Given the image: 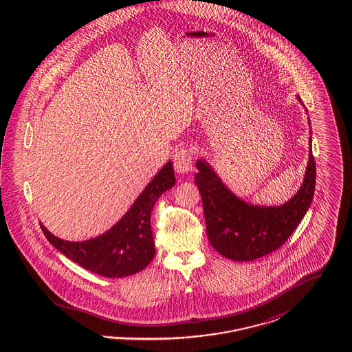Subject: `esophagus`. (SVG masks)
Listing matches in <instances>:
<instances>
[{
	"label": "esophagus",
	"instance_id": "esophagus-1",
	"mask_svg": "<svg viewBox=\"0 0 352 352\" xmlns=\"http://www.w3.org/2000/svg\"><path fill=\"white\" fill-rule=\"evenodd\" d=\"M192 158L194 151L190 148H182L174 154V168L178 174H188L192 171Z\"/></svg>",
	"mask_w": 352,
	"mask_h": 352
}]
</instances>
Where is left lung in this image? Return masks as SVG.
<instances>
[{
	"instance_id": "1",
	"label": "left lung",
	"mask_w": 352,
	"mask_h": 352,
	"mask_svg": "<svg viewBox=\"0 0 352 352\" xmlns=\"http://www.w3.org/2000/svg\"><path fill=\"white\" fill-rule=\"evenodd\" d=\"M197 168L195 184L201 192L208 240L214 250L234 261H251L278 250L301 223L314 197L317 168L311 137L303 182L283 206L250 204L231 192L204 160L197 161Z\"/></svg>"
}]
</instances>
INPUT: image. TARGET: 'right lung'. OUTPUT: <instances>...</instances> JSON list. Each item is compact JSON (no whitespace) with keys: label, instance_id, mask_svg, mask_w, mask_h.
<instances>
[{"label":"right lung","instance_id":"add662e5","mask_svg":"<svg viewBox=\"0 0 352 352\" xmlns=\"http://www.w3.org/2000/svg\"><path fill=\"white\" fill-rule=\"evenodd\" d=\"M175 184L173 164L161 168L128 212L107 232L85 241H67L51 234L41 223L46 239L58 251L84 269L102 277H126L151 264L155 253L151 217L158 198Z\"/></svg>","mask_w":352,"mask_h":352}]
</instances>
